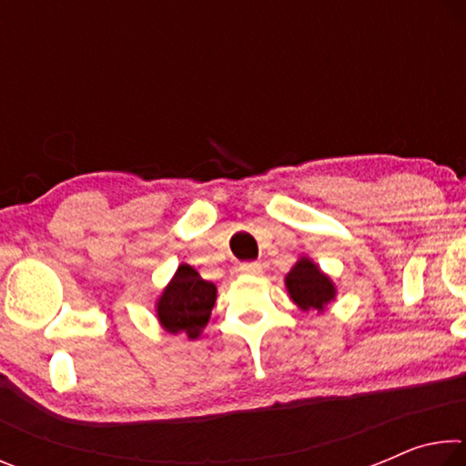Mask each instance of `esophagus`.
<instances>
[{
  "label": "esophagus",
  "mask_w": 466,
  "mask_h": 466,
  "mask_svg": "<svg viewBox=\"0 0 466 466\" xmlns=\"http://www.w3.org/2000/svg\"><path fill=\"white\" fill-rule=\"evenodd\" d=\"M238 271L244 273V275H261L263 267L258 265V263H255V261H247V263H240Z\"/></svg>",
  "instance_id": "esophagus-1"
}]
</instances>
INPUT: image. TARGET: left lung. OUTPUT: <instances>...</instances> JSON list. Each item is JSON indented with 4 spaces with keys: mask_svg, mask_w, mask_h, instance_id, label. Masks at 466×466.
<instances>
[{
    "mask_svg": "<svg viewBox=\"0 0 466 466\" xmlns=\"http://www.w3.org/2000/svg\"><path fill=\"white\" fill-rule=\"evenodd\" d=\"M283 281H286L289 299L302 312L322 314L337 298L333 279L306 255L298 258Z\"/></svg>",
    "mask_w": 466,
    "mask_h": 466,
    "instance_id": "1",
    "label": "left lung"
}]
</instances>
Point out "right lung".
I'll use <instances>...</instances> for the list:
<instances>
[{"label":"right lung","mask_w":466,"mask_h":466,"mask_svg":"<svg viewBox=\"0 0 466 466\" xmlns=\"http://www.w3.org/2000/svg\"><path fill=\"white\" fill-rule=\"evenodd\" d=\"M216 283L205 281L191 265L180 263L172 279L156 298V319L170 335L201 337L216 306Z\"/></svg>","instance_id":"1"}]
</instances>
